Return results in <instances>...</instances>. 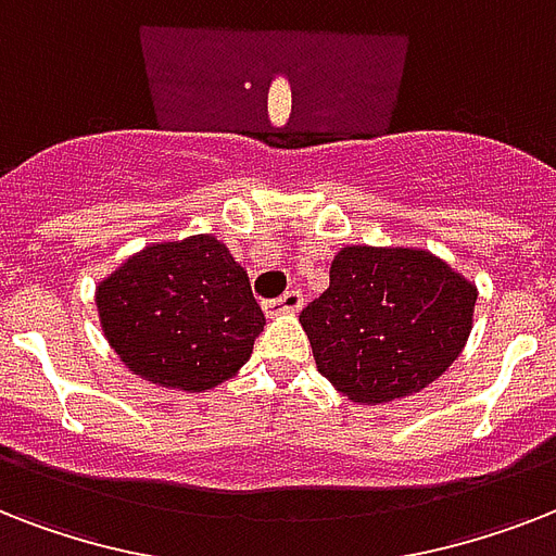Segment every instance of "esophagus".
Here are the masks:
<instances>
[{
    "label": "esophagus",
    "mask_w": 556,
    "mask_h": 556,
    "mask_svg": "<svg viewBox=\"0 0 556 556\" xmlns=\"http://www.w3.org/2000/svg\"><path fill=\"white\" fill-rule=\"evenodd\" d=\"M262 308H265L268 317H277V314H294L303 308V294H300L296 288H291V291H286L279 300H268Z\"/></svg>",
    "instance_id": "34e87169"
}]
</instances>
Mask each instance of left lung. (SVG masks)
<instances>
[{"label": "left lung", "instance_id": "obj_1", "mask_svg": "<svg viewBox=\"0 0 556 556\" xmlns=\"http://www.w3.org/2000/svg\"><path fill=\"white\" fill-rule=\"evenodd\" d=\"M300 314L317 369L357 404L421 392L462 355L476 286L421 248L349 244Z\"/></svg>", "mask_w": 556, "mask_h": 556}]
</instances>
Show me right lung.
Returning a JSON list of instances; mask_svg holds the SVG:
<instances>
[{
    "mask_svg": "<svg viewBox=\"0 0 556 556\" xmlns=\"http://www.w3.org/2000/svg\"><path fill=\"white\" fill-rule=\"evenodd\" d=\"M100 326L126 369L204 392L248 364L265 314L216 236L147 244L94 291Z\"/></svg>",
    "mask_w": 556,
    "mask_h": 556,
    "instance_id": "right-lung-1",
    "label": "right lung"
}]
</instances>
